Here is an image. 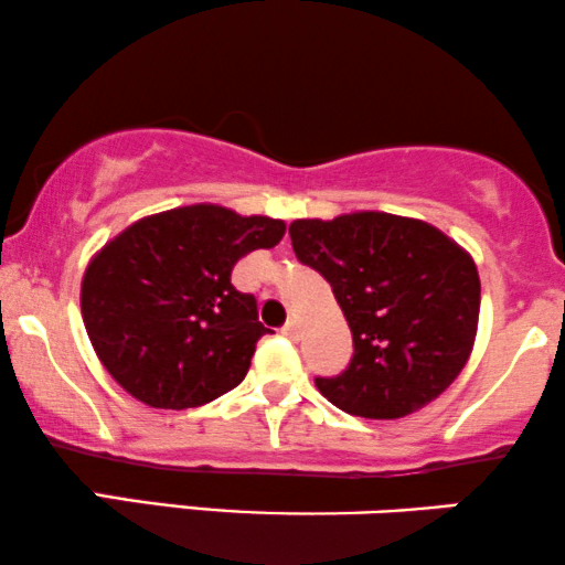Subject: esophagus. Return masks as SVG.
Listing matches in <instances>:
<instances>
[{
  "label": "esophagus",
  "mask_w": 565,
  "mask_h": 565,
  "mask_svg": "<svg viewBox=\"0 0 565 565\" xmlns=\"http://www.w3.org/2000/svg\"><path fill=\"white\" fill-rule=\"evenodd\" d=\"M282 334H285V337H290V340H298V321H296V319H288V321H285Z\"/></svg>",
  "instance_id": "1"
}]
</instances>
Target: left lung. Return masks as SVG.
<instances>
[{
    "instance_id": "8db88e82",
    "label": "left lung",
    "mask_w": 565,
    "mask_h": 565,
    "mask_svg": "<svg viewBox=\"0 0 565 565\" xmlns=\"http://www.w3.org/2000/svg\"><path fill=\"white\" fill-rule=\"evenodd\" d=\"M300 265L324 277L353 358L319 392L348 415L394 420L426 407L470 361L480 317L472 256L434 225L390 212L292 220Z\"/></svg>"
}]
</instances>
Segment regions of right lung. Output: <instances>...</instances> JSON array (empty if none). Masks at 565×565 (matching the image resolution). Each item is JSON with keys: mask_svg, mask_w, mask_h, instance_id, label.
<instances>
[{"mask_svg": "<svg viewBox=\"0 0 565 565\" xmlns=\"http://www.w3.org/2000/svg\"><path fill=\"white\" fill-rule=\"evenodd\" d=\"M282 236V220L192 204L137 220L108 241L85 269L79 306L116 384L160 409L207 405L238 386L269 329L231 273L241 256Z\"/></svg>", "mask_w": 565, "mask_h": 565, "instance_id": "add662e5", "label": "right lung"}]
</instances>
